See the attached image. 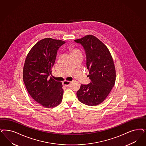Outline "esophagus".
Listing matches in <instances>:
<instances>
[{
  "label": "esophagus",
  "mask_w": 146,
  "mask_h": 146,
  "mask_svg": "<svg viewBox=\"0 0 146 146\" xmlns=\"http://www.w3.org/2000/svg\"><path fill=\"white\" fill-rule=\"evenodd\" d=\"M62 84H63V85L65 86H69L70 84V82L68 81H64L62 82Z\"/></svg>",
  "instance_id": "esophagus-1"
}]
</instances>
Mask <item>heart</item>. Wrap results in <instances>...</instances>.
I'll use <instances>...</instances> for the list:
<instances>
[{"instance_id": "1", "label": "heart", "mask_w": 146, "mask_h": 146, "mask_svg": "<svg viewBox=\"0 0 146 146\" xmlns=\"http://www.w3.org/2000/svg\"><path fill=\"white\" fill-rule=\"evenodd\" d=\"M71 54L72 55H77V54H81L79 50L73 48L71 49Z\"/></svg>"}]
</instances>
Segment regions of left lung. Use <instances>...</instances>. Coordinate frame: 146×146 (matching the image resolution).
<instances>
[{
	"instance_id": "1",
	"label": "left lung",
	"mask_w": 146,
	"mask_h": 146,
	"mask_svg": "<svg viewBox=\"0 0 146 146\" xmlns=\"http://www.w3.org/2000/svg\"><path fill=\"white\" fill-rule=\"evenodd\" d=\"M85 51L86 66L91 82L81 85L77 91L79 100L88 106L102 102L110 94L115 82V68L111 53L106 46L96 36L86 35L74 40Z\"/></svg>"
}]
</instances>
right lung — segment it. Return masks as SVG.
I'll return each mask as SVG.
<instances>
[{
  "mask_svg": "<svg viewBox=\"0 0 146 146\" xmlns=\"http://www.w3.org/2000/svg\"><path fill=\"white\" fill-rule=\"evenodd\" d=\"M65 43L60 40L45 38L39 41L29 52L23 68V80L31 97L46 108L60 104L64 90L61 82L49 76L57 52Z\"/></svg>",
  "mask_w": 146,
  "mask_h": 146,
  "instance_id": "obj_1",
  "label": "right lung"
}]
</instances>
